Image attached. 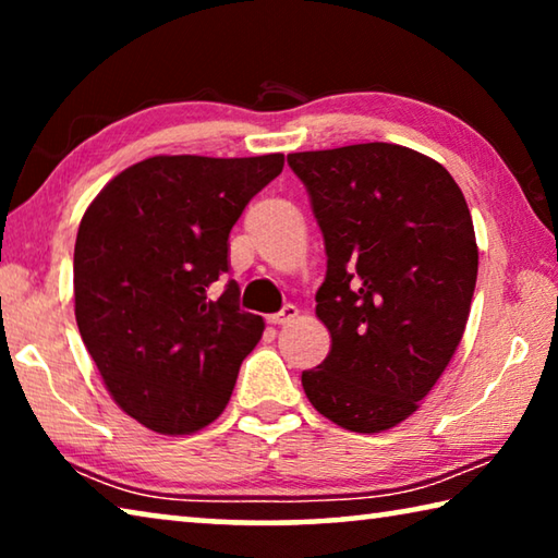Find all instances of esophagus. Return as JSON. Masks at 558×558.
<instances>
[{"label":"esophagus","instance_id":"esophagus-1","mask_svg":"<svg viewBox=\"0 0 558 558\" xmlns=\"http://www.w3.org/2000/svg\"><path fill=\"white\" fill-rule=\"evenodd\" d=\"M298 317V307L295 305H286L280 310V313H276V315H268V323L270 325H288V323H292V319Z\"/></svg>","mask_w":558,"mask_h":558}]
</instances>
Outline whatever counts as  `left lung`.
<instances>
[{
    "label": "left lung",
    "instance_id": "left-lung-1",
    "mask_svg": "<svg viewBox=\"0 0 558 558\" xmlns=\"http://www.w3.org/2000/svg\"><path fill=\"white\" fill-rule=\"evenodd\" d=\"M288 165L325 235L315 313L332 337L302 389L337 426L389 430L426 399L465 332L477 280L465 196L436 159L389 143L292 153Z\"/></svg>",
    "mask_w": 558,
    "mask_h": 558
}]
</instances>
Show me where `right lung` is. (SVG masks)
I'll list each match as a JSON object with an SVG mask.
<instances>
[{"mask_svg":"<svg viewBox=\"0 0 558 558\" xmlns=\"http://www.w3.org/2000/svg\"><path fill=\"white\" fill-rule=\"evenodd\" d=\"M282 155H157L102 186L73 253L75 323L108 391L149 430L189 436L216 421L263 317L226 282L229 233Z\"/></svg>","mask_w":558,"mask_h":558,"instance_id":"right-lung-1","label":"right lung"}]
</instances>
